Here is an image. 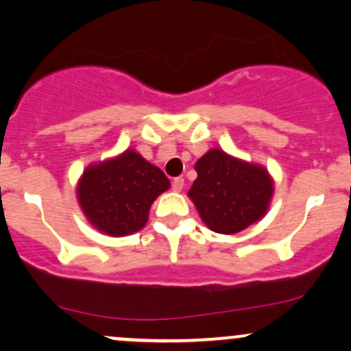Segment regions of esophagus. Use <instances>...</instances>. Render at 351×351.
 <instances>
[{"mask_svg": "<svg viewBox=\"0 0 351 351\" xmlns=\"http://www.w3.org/2000/svg\"><path fill=\"white\" fill-rule=\"evenodd\" d=\"M183 186H184V180L182 178V176H178V178H175L171 182V188H173V191H176V193H180V191L183 190Z\"/></svg>", "mask_w": 351, "mask_h": 351, "instance_id": "obj_1", "label": "esophagus"}]
</instances>
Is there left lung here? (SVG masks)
Returning <instances> with one entry per match:
<instances>
[{
  "instance_id": "left-lung-1",
  "label": "left lung",
  "mask_w": 351,
  "mask_h": 351,
  "mask_svg": "<svg viewBox=\"0 0 351 351\" xmlns=\"http://www.w3.org/2000/svg\"><path fill=\"white\" fill-rule=\"evenodd\" d=\"M195 169L198 178L188 196L210 230L233 234L267 215L273 180L263 167L213 148L196 161Z\"/></svg>"
}]
</instances>
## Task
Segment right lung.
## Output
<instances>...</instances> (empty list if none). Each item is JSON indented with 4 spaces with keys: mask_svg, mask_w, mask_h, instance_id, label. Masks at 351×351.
Returning <instances> with one entry per match:
<instances>
[{
    "mask_svg": "<svg viewBox=\"0 0 351 351\" xmlns=\"http://www.w3.org/2000/svg\"><path fill=\"white\" fill-rule=\"evenodd\" d=\"M168 188L169 180L160 168L126 149L84 169L76 193L84 217L98 232L126 237L143 228L152 203Z\"/></svg>",
    "mask_w": 351,
    "mask_h": 351,
    "instance_id": "obj_1",
    "label": "right lung"
}]
</instances>
